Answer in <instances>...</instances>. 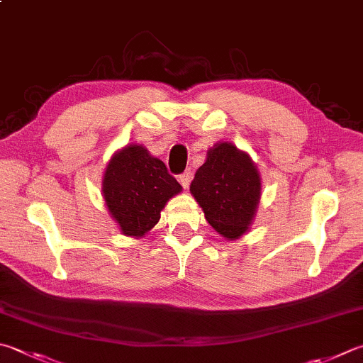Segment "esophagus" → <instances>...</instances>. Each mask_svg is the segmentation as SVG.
Listing matches in <instances>:
<instances>
[{
    "instance_id": "esophagus-1",
    "label": "esophagus",
    "mask_w": 363,
    "mask_h": 363,
    "mask_svg": "<svg viewBox=\"0 0 363 363\" xmlns=\"http://www.w3.org/2000/svg\"><path fill=\"white\" fill-rule=\"evenodd\" d=\"M191 180H193V172H191V170H186V172L179 175V182L183 184V188H188Z\"/></svg>"
}]
</instances>
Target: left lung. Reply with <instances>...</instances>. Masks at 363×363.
<instances>
[{
	"instance_id": "1",
	"label": "left lung",
	"mask_w": 363,
	"mask_h": 363,
	"mask_svg": "<svg viewBox=\"0 0 363 363\" xmlns=\"http://www.w3.org/2000/svg\"><path fill=\"white\" fill-rule=\"evenodd\" d=\"M205 220L218 234L235 240L255 220L261 201V177L248 153L234 143H215L189 186Z\"/></svg>"
}]
</instances>
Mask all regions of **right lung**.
Here are the masks:
<instances>
[{
  "mask_svg": "<svg viewBox=\"0 0 363 363\" xmlns=\"http://www.w3.org/2000/svg\"><path fill=\"white\" fill-rule=\"evenodd\" d=\"M182 191L166 164L142 145H126L108 161L102 196L128 237H143L160 221L167 201Z\"/></svg>",
  "mask_w": 363,
  "mask_h": 363,
  "instance_id": "right-lung-1",
  "label": "right lung"
}]
</instances>
